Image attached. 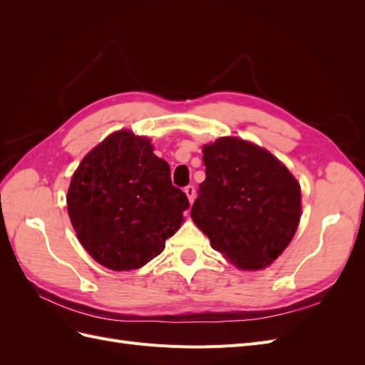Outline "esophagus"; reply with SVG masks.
<instances>
[{"instance_id": "1", "label": "esophagus", "mask_w": 365, "mask_h": 365, "mask_svg": "<svg viewBox=\"0 0 365 365\" xmlns=\"http://www.w3.org/2000/svg\"><path fill=\"white\" fill-rule=\"evenodd\" d=\"M184 192H185L187 197H189V202H190V204H193L195 197H196V190H195V185H187L185 189H184Z\"/></svg>"}]
</instances>
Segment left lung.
I'll return each instance as SVG.
<instances>
[{
    "label": "left lung",
    "mask_w": 365,
    "mask_h": 365,
    "mask_svg": "<svg viewBox=\"0 0 365 365\" xmlns=\"http://www.w3.org/2000/svg\"><path fill=\"white\" fill-rule=\"evenodd\" d=\"M202 152L205 181L193 222L239 269L269 267L300 224V184L272 153L245 140L222 137Z\"/></svg>",
    "instance_id": "8db88e82"
}]
</instances>
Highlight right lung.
<instances>
[{"mask_svg":"<svg viewBox=\"0 0 365 365\" xmlns=\"http://www.w3.org/2000/svg\"><path fill=\"white\" fill-rule=\"evenodd\" d=\"M67 205L88 254L109 269L130 271L158 256L190 204L150 140L117 130L76 169Z\"/></svg>","mask_w":365,"mask_h":365,"instance_id":"right-lung-1","label":"right lung"}]
</instances>
